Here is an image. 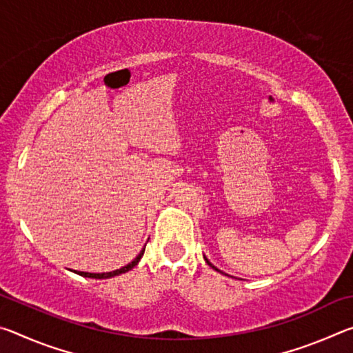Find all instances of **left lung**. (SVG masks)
<instances>
[{"label":"left lung","instance_id":"8db88e82","mask_svg":"<svg viewBox=\"0 0 353 353\" xmlns=\"http://www.w3.org/2000/svg\"><path fill=\"white\" fill-rule=\"evenodd\" d=\"M204 259H205V256H204ZM205 261H207V265H208V266H212V268H213V270H214V271H218V272H221V274H224V272H223V271H219V270H218V268H216V266H213V265H212V263H210V261H208V260H207V259H205Z\"/></svg>","mask_w":353,"mask_h":353}]
</instances>
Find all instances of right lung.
Masks as SVG:
<instances>
[{
	"mask_svg": "<svg viewBox=\"0 0 353 353\" xmlns=\"http://www.w3.org/2000/svg\"><path fill=\"white\" fill-rule=\"evenodd\" d=\"M143 254H145V248L141 249V252L135 256V259L129 263V265H126V266H123V268H119V270H115V271H112V272H101V274H93V272H82V271H74L76 274H79V276H82V277H92V279H110V277H115V276H119V274H124V272H128V271H130L132 270L134 266H137L139 265V261H140V259L143 256Z\"/></svg>",
	"mask_w": 353,
	"mask_h": 353,
	"instance_id": "1",
	"label": "right lung"
}]
</instances>
